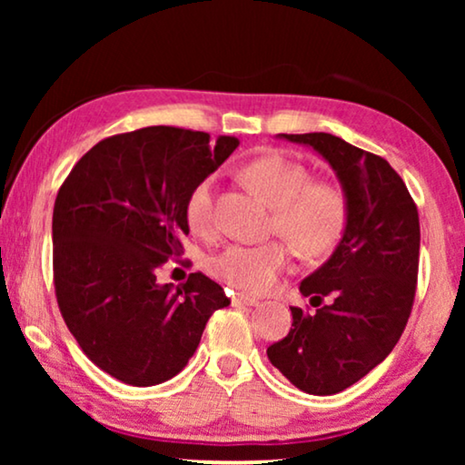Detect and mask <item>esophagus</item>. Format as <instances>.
Listing matches in <instances>:
<instances>
[{"instance_id":"34e87169","label":"esophagus","mask_w":465,"mask_h":465,"mask_svg":"<svg viewBox=\"0 0 465 465\" xmlns=\"http://www.w3.org/2000/svg\"><path fill=\"white\" fill-rule=\"evenodd\" d=\"M231 302L234 304V307H256L258 298H252V296H245V294H232Z\"/></svg>"}]
</instances>
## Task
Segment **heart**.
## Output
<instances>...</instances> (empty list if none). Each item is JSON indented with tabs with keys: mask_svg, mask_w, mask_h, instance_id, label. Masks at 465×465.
<instances>
[{
	"mask_svg": "<svg viewBox=\"0 0 465 465\" xmlns=\"http://www.w3.org/2000/svg\"><path fill=\"white\" fill-rule=\"evenodd\" d=\"M245 182L275 209L271 231L282 234L307 256H322L341 239L347 222L345 196L334 183L311 180L302 164L283 156H260L247 164ZM213 177L190 190L186 222L196 234L213 232ZM292 250L282 241L262 245H228L209 260L222 283L241 292H266L290 269Z\"/></svg>",
	"mask_w": 465,
	"mask_h": 465,
	"instance_id": "b5f03b06",
	"label": "heart"
}]
</instances>
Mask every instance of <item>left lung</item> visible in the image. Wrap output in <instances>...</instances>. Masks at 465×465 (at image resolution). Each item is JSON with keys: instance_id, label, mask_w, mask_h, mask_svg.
<instances>
[{"instance_id": "8db88e82", "label": "left lung", "mask_w": 465, "mask_h": 465, "mask_svg": "<svg viewBox=\"0 0 465 465\" xmlns=\"http://www.w3.org/2000/svg\"><path fill=\"white\" fill-rule=\"evenodd\" d=\"M282 137L311 145L336 171L347 224L328 262L301 283L302 296L320 309L290 307V332L266 355L298 390L332 396L379 366L404 332L417 290L419 213L385 158L330 133Z\"/></svg>"}]
</instances>
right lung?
Returning a JSON list of instances; mask_svg holds the SVG:
<instances>
[{"label": "right lung", "instance_id": "add662e5", "mask_svg": "<svg viewBox=\"0 0 465 465\" xmlns=\"http://www.w3.org/2000/svg\"><path fill=\"white\" fill-rule=\"evenodd\" d=\"M237 137L145 126L101 139L61 183L53 212L54 294L86 358L126 385L169 381L188 364L213 311L231 304L203 272L161 285L183 253L186 199Z\"/></svg>", "mask_w": 465, "mask_h": 465}]
</instances>
